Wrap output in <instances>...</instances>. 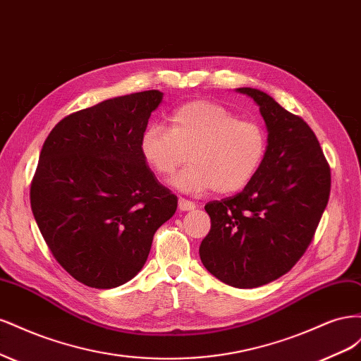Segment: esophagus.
Returning a JSON list of instances; mask_svg holds the SVG:
<instances>
[{"label":"esophagus","instance_id":"34e87169","mask_svg":"<svg viewBox=\"0 0 361 361\" xmlns=\"http://www.w3.org/2000/svg\"><path fill=\"white\" fill-rule=\"evenodd\" d=\"M178 204H179V209H180V211H192L194 207H195V203H194V202L187 200V199H183V197H179Z\"/></svg>","mask_w":361,"mask_h":361}]
</instances>
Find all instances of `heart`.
Wrapping results in <instances>:
<instances>
[{"label":"heart","mask_w":361,"mask_h":361,"mask_svg":"<svg viewBox=\"0 0 361 361\" xmlns=\"http://www.w3.org/2000/svg\"><path fill=\"white\" fill-rule=\"evenodd\" d=\"M267 149V133L259 123L209 101L179 106L170 117V129L149 125L140 138L141 157L159 178H170L190 159L191 166L171 179L188 194H231L244 188L260 169Z\"/></svg>","instance_id":"b5f03b06"}]
</instances>
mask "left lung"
I'll use <instances>...</instances> for the list:
<instances>
[{
    "label": "left lung",
    "mask_w": 361,
    "mask_h": 361,
    "mask_svg": "<svg viewBox=\"0 0 361 361\" xmlns=\"http://www.w3.org/2000/svg\"><path fill=\"white\" fill-rule=\"evenodd\" d=\"M238 92L259 105L268 129L267 155L241 192L206 203L211 231L199 253L218 280L250 289L286 274L305 253L329 203L331 171L300 116L260 90Z\"/></svg>",
    "instance_id": "obj_1"
}]
</instances>
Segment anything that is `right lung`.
I'll return each instance as SVG.
<instances>
[{
	"label": "right lung",
	"mask_w": 361,
	"mask_h": 361,
	"mask_svg": "<svg viewBox=\"0 0 361 361\" xmlns=\"http://www.w3.org/2000/svg\"><path fill=\"white\" fill-rule=\"evenodd\" d=\"M159 90L114 97L61 118L43 143L30 202L52 256L85 286L135 277L178 197L155 178L140 138Z\"/></svg>",
	"instance_id": "right-lung-1"
}]
</instances>
